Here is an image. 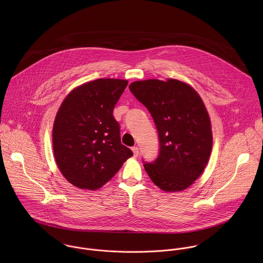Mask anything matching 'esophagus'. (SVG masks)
I'll return each mask as SVG.
<instances>
[{
  "instance_id": "1",
  "label": "esophagus",
  "mask_w": 263,
  "mask_h": 263,
  "mask_svg": "<svg viewBox=\"0 0 263 263\" xmlns=\"http://www.w3.org/2000/svg\"><path fill=\"white\" fill-rule=\"evenodd\" d=\"M132 151H133V153H134V156H135V157H137V156L139 155V148H138L137 146L133 147V148H132Z\"/></svg>"
}]
</instances>
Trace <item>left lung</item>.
Returning a JSON list of instances; mask_svg holds the SVG:
<instances>
[{
    "label": "left lung",
    "instance_id": "left-lung-1",
    "mask_svg": "<svg viewBox=\"0 0 263 263\" xmlns=\"http://www.w3.org/2000/svg\"><path fill=\"white\" fill-rule=\"evenodd\" d=\"M134 96L151 113L159 137V155L144 167L162 190L181 191L202 173L213 147L209 113L187 84L150 79L129 85Z\"/></svg>",
    "mask_w": 263,
    "mask_h": 263
}]
</instances>
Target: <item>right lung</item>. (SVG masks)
I'll return each instance as SVG.
<instances>
[{
    "label": "right lung",
    "mask_w": 263,
    "mask_h": 263,
    "mask_svg": "<svg viewBox=\"0 0 263 263\" xmlns=\"http://www.w3.org/2000/svg\"><path fill=\"white\" fill-rule=\"evenodd\" d=\"M126 80L98 79L74 89L57 113L52 145L64 177L76 187L96 190L108 182L133 152L120 141L113 109Z\"/></svg>",
    "instance_id": "add662e5"
}]
</instances>
